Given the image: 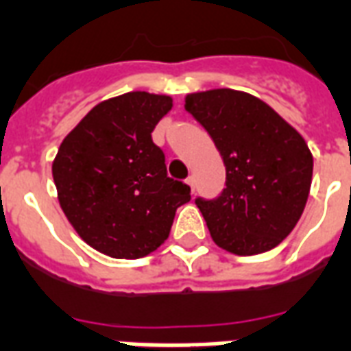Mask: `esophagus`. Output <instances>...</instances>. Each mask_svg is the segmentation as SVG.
I'll return each mask as SVG.
<instances>
[{"label": "esophagus", "instance_id": "1", "mask_svg": "<svg viewBox=\"0 0 351 351\" xmlns=\"http://www.w3.org/2000/svg\"><path fill=\"white\" fill-rule=\"evenodd\" d=\"M186 184H187V186H189V187H191V189H195V176H193V175L187 176V178H186Z\"/></svg>", "mask_w": 351, "mask_h": 351}]
</instances>
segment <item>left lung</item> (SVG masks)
<instances>
[{
    "mask_svg": "<svg viewBox=\"0 0 351 351\" xmlns=\"http://www.w3.org/2000/svg\"><path fill=\"white\" fill-rule=\"evenodd\" d=\"M184 106L226 167L221 195L195 199L213 241L237 256L278 247L309 197L313 156L304 138L269 104L230 88L189 93Z\"/></svg>",
    "mask_w": 351,
    "mask_h": 351,
    "instance_id": "left-lung-1",
    "label": "left lung"
}]
</instances>
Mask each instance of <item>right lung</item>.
<instances>
[{"label":"right lung","mask_w":351,"mask_h":351,"mask_svg":"<svg viewBox=\"0 0 351 351\" xmlns=\"http://www.w3.org/2000/svg\"><path fill=\"white\" fill-rule=\"evenodd\" d=\"M167 95L128 92L93 106L64 138L53 162L58 202L90 247L117 259L143 258L169 237L191 187L167 176L152 130Z\"/></svg>","instance_id":"obj_1"}]
</instances>
